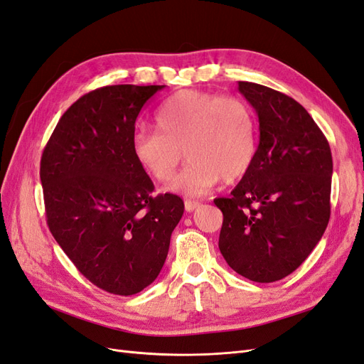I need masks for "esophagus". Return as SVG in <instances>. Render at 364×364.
<instances>
[{"instance_id":"34e87169","label":"esophagus","mask_w":364,"mask_h":364,"mask_svg":"<svg viewBox=\"0 0 364 364\" xmlns=\"http://www.w3.org/2000/svg\"><path fill=\"white\" fill-rule=\"evenodd\" d=\"M200 206L199 202H194V200H185V211L186 213H193L194 209H197Z\"/></svg>"}]
</instances>
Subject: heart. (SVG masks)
Masks as SVG:
<instances>
[{"label": "heart", "instance_id": "b5f03b06", "mask_svg": "<svg viewBox=\"0 0 364 364\" xmlns=\"http://www.w3.org/2000/svg\"><path fill=\"white\" fill-rule=\"evenodd\" d=\"M156 129L136 132L132 150L153 181L170 183L183 161H190L171 186L199 196L222 181L232 183L250 170L257 155V117L243 98L183 90L156 114Z\"/></svg>", "mask_w": 364, "mask_h": 364}]
</instances>
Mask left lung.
I'll list each match as a JSON object with an SVG mask.
<instances>
[{
    "instance_id": "1",
    "label": "left lung",
    "mask_w": 364,
    "mask_h": 364,
    "mask_svg": "<svg viewBox=\"0 0 364 364\" xmlns=\"http://www.w3.org/2000/svg\"><path fill=\"white\" fill-rule=\"evenodd\" d=\"M238 91L255 109V161L229 197L218 249L241 277L274 282L294 272L321 241L329 222L333 156L322 130L291 97L250 82Z\"/></svg>"
}]
</instances>
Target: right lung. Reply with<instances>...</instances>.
Listing matches in <instances>:
<instances>
[{"instance_id":"1","label":"right lung","mask_w":364,"mask_h":364,"mask_svg":"<svg viewBox=\"0 0 364 364\" xmlns=\"http://www.w3.org/2000/svg\"><path fill=\"white\" fill-rule=\"evenodd\" d=\"M164 85H114L80 97L41 159L47 223L86 279L119 296L158 278L183 214L176 194H158L132 150L135 121Z\"/></svg>"}]
</instances>
